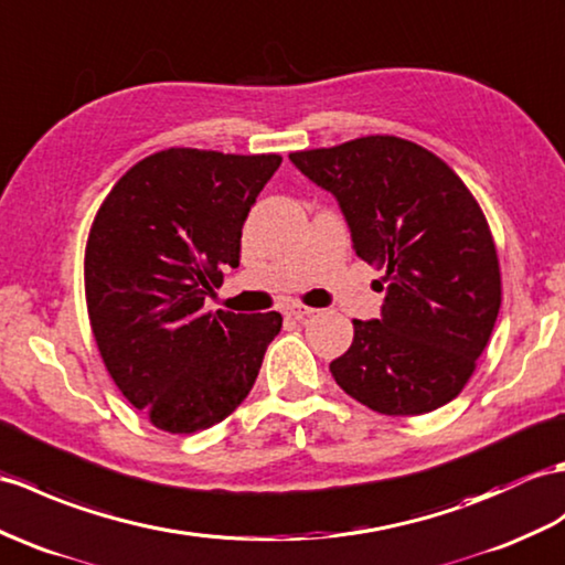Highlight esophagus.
<instances>
[{"instance_id":"esophagus-1","label":"esophagus","mask_w":565,"mask_h":565,"mask_svg":"<svg viewBox=\"0 0 565 565\" xmlns=\"http://www.w3.org/2000/svg\"><path fill=\"white\" fill-rule=\"evenodd\" d=\"M312 312H315L312 308H308V306H298V303H294V306H288V308H286V315H288V318H296V320L310 318Z\"/></svg>"}]
</instances>
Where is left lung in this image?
I'll return each instance as SVG.
<instances>
[{
    "instance_id": "obj_1",
    "label": "left lung",
    "mask_w": 565,
    "mask_h": 565,
    "mask_svg": "<svg viewBox=\"0 0 565 565\" xmlns=\"http://www.w3.org/2000/svg\"><path fill=\"white\" fill-rule=\"evenodd\" d=\"M334 194L356 255L385 271L377 320H353L330 363L347 395L387 416L428 414L460 395L501 308V269L475 196L436 153L399 137L296 151Z\"/></svg>"
}]
</instances>
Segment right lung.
<instances>
[{"label": "right lung", "mask_w": 565, "mask_h": 565, "mask_svg": "<svg viewBox=\"0 0 565 565\" xmlns=\"http://www.w3.org/2000/svg\"><path fill=\"white\" fill-rule=\"evenodd\" d=\"M281 156L166 149L117 180L86 245L94 337L129 404L168 433L223 422L253 390L279 312H206Z\"/></svg>", "instance_id": "right-lung-1"}]
</instances>
